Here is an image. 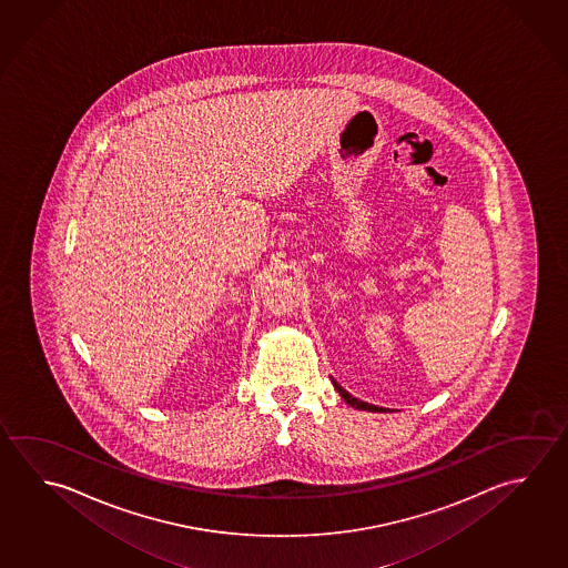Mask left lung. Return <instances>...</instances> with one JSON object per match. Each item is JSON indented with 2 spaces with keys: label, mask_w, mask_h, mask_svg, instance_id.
<instances>
[{
  "label": "left lung",
  "mask_w": 568,
  "mask_h": 568,
  "mask_svg": "<svg viewBox=\"0 0 568 568\" xmlns=\"http://www.w3.org/2000/svg\"><path fill=\"white\" fill-rule=\"evenodd\" d=\"M333 387L337 388L338 395H341V397H343V400H345V403H347V405H351V407L353 408H358V410H371V413H385V410H387V408L375 407V405H368V403H365V400H358V398L353 397L351 393H347L345 388L338 385L335 378H333Z\"/></svg>",
  "instance_id": "1"
}]
</instances>
